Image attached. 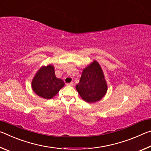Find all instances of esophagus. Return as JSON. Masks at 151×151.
<instances>
[{
  "label": "esophagus",
  "mask_w": 151,
  "mask_h": 151,
  "mask_svg": "<svg viewBox=\"0 0 151 151\" xmlns=\"http://www.w3.org/2000/svg\"><path fill=\"white\" fill-rule=\"evenodd\" d=\"M73 85H74V83H73V82H72V83H70L67 84V86H73Z\"/></svg>",
  "instance_id": "1"
}]
</instances>
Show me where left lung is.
Wrapping results in <instances>:
<instances>
[{"label": "left lung", "instance_id": "8db88e82", "mask_svg": "<svg viewBox=\"0 0 151 151\" xmlns=\"http://www.w3.org/2000/svg\"><path fill=\"white\" fill-rule=\"evenodd\" d=\"M76 89L81 98L88 103H96L105 96L108 86L103 70L96 60H94L83 70Z\"/></svg>", "mask_w": 151, "mask_h": 151}]
</instances>
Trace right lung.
I'll return each mask as SVG.
<instances>
[{
  "label": "right lung",
  "mask_w": 151,
  "mask_h": 151,
  "mask_svg": "<svg viewBox=\"0 0 151 151\" xmlns=\"http://www.w3.org/2000/svg\"><path fill=\"white\" fill-rule=\"evenodd\" d=\"M65 86V83L55 75L53 65L42 66L33 77L31 87L37 95L42 99H50Z\"/></svg>",
  "instance_id": "right-lung-1"
}]
</instances>
